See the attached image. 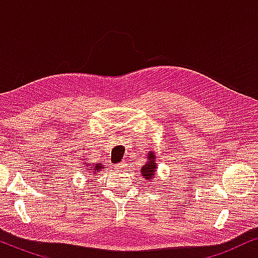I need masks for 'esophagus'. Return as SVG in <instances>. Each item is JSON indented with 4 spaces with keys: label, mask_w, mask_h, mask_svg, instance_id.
Segmentation results:
<instances>
[{
    "label": "esophagus",
    "mask_w": 258,
    "mask_h": 258,
    "mask_svg": "<svg viewBox=\"0 0 258 258\" xmlns=\"http://www.w3.org/2000/svg\"><path fill=\"white\" fill-rule=\"evenodd\" d=\"M124 168H125V164L123 163V162H122V163H118V164L115 165V169H116V170H118V171L123 170V169H124Z\"/></svg>",
    "instance_id": "34e87169"
}]
</instances>
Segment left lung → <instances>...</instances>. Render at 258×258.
<instances>
[{"label": "left lung", "mask_w": 258, "mask_h": 258, "mask_svg": "<svg viewBox=\"0 0 258 258\" xmlns=\"http://www.w3.org/2000/svg\"><path fill=\"white\" fill-rule=\"evenodd\" d=\"M148 162L146 164L143 165L142 168H141V171H142V175L144 178L147 179V182H150L151 179L155 177V171H156V156H155V154L153 151H149V154H148ZM148 184H150V183H148Z\"/></svg>", "instance_id": "left-lung-1"}]
</instances>
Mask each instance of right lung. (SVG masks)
Wrapping results in <instances>:
<instances>
[{"label": "right lung", "instance_id": "obj_1", "mask_svg": "<svg viewBox=\"0 0 258 258\" xmlns=\"http://www.w3.org/2000/svg\"><path fill=\"white\" fill-rule=\"evenodd\" d=\"M87 168H94L93 170H94V174H98V171L100 170H102V169H104V165H102L100 162H97V163H95V164H88L87 163Z\"/></svg>", "mask_w": 258, "mask_h": 258}]
</instances>
